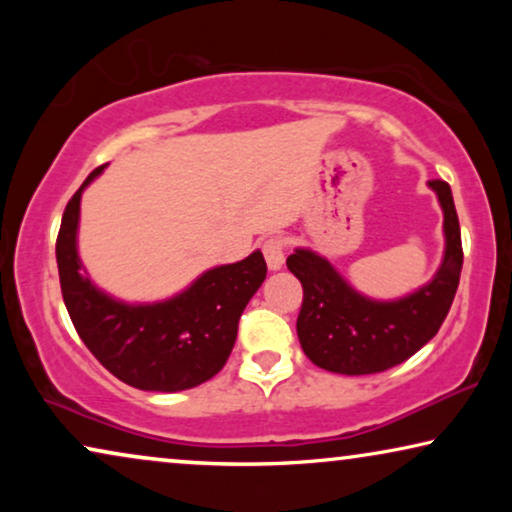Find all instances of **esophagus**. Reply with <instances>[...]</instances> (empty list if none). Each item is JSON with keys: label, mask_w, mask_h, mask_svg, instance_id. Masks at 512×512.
Masks as SVG:
<instances>
[{"label": "esophagus", "mask_w": 512, "mask_h": 512, "mask_svg": "<svg viewBox=\"0 0 512 512\" xmlns=\"http://www.w3.org/2000/svg\"><path fill=\"white\" fill-rule=\"evenodd\" d=\"M263 256L265 263H268L270 270H282L284 265V242L277 240V237H270V240L263 242Z\"/></svg>", "instance_id": "obj_1"}]
</instances>
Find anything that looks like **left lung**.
Here are the masks:
<instances>
[{
    "label": "left lung",
    "instance_id": "1",
    "mask_svg": "<svg viewBox=\"0 0 512 512\" xmlns=\"http://www.w3.org/2000/svg\"><path fill=\"white\" fill-rule=\"evenodd\" d=\"M443 209V261L436 275L401 298L366 296L310 247L286 258L303 284L298 340L314 366L338 375H373L394 368L419 352L438 333L459 286L461 230L452 191L445 181L426 184Z\"/></svg>",
    "mask_w": 512,
    "mask_h": 512
}]
</instances>
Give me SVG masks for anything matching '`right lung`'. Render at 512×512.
Masks as SVG:
<instances>
[{"mask_svg": "<svg viewBox=\"0 0 512 512\" xmlns=\"http://www.w3.org/2000/svg\"><path fill=\"white\" fill-rule=\"evenodd\" d=\"M97 167L62 214L60 286L76 333L118 380L142 391H184L212 380L226 366L244 307L261 289V249L237 263L214 265L186 289L153 303H130L100 289L79 256L81 195L104 172Z\"/></svg>", "mask_w": 512, "mask_h": 512, "instance_id": "add662e5", "label": "right lung"}]
</instances>
